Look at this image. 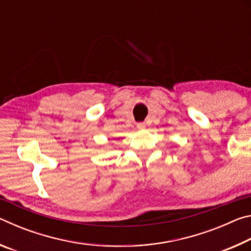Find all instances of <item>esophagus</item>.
I'll return each mask as SVG.
<instances>
[{
	"label": "esophagus",
	"mask_w": 251,
	"mask_h": 251,
	"mask_svg": "<svg viewBox=\"0 0 251 251\" xmlns=\"http://www.w3.org/2000/svg\"><path fill=\"white\" fill-rule=\"evenodd\" d=\"M137 127H138L139 129H144V128H145V127H146V124H145V123H138Z\"/></svg>",
	"instance_id": "esophagus-1"
}]
</instances>
